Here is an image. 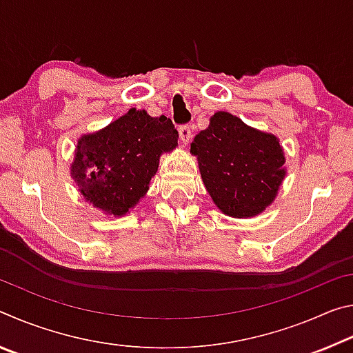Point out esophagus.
<instances>
[{"label": "esophagus", "mask_w": 353, "mask_h": 353, "mask_svg": "<svg viewBox=\"0 0 353 353\" xmlns=\"http://www.w3.org/2000/svg\"><path fill=\"white\" fill-rule=\"evenodd\" d=\"M179 137H181V140L183 145H188L191 137H193V132H191V126L190 124H183V126L179 128Z\"/></svg>", "instance_id": "1"}]
</instances>
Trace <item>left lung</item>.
Here are the masks:
<instances>
[{"mask_svg": "<svg viewBox=\"0 0 353 353\" xmlns=\"http://www.w3.org/2000/svg\"><path fill=\"white\" fill-rule=\"evenodd\" d=\"M202 182L221 212L232 218H252L276 199L286 174L279 139L244 124L227 112H216L205 130L194 137Z\"/></svg>", "mask_w": 353, "mask_h": 353, "instance_id": "left-lung-1", "label": "left lung"}]
</instances>
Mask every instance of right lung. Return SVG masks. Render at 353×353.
I'll use <instances>...</instances> for the list:
<instances>
[{
	"mask_svg": "<svg viewBox=\"0 0 353 353\" xmlns=\"http://www.w3.org/2000/svg\"><path fill=\"white\" fill-rule=\"evenodd\" d=\"M177 139L170 118L130 109L109 126L77 140L71 177L93 207L123 216L146 194L160 155L172 151Z\"/></svg>",
	"mask_w": 353,
	"mask_h": 353,
	"instance_id": "obj_1",
	"label": "right lung"
}]
</instances>
